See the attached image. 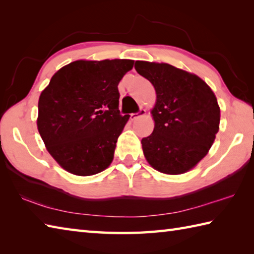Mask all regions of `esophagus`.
<instances>
[{"label": "esophagus", "instance_id": "esophagus-1", "mask_svg": "<svg viewBox=\"0 0 254 254\" xmlns=\"http://www.w3.org/2000/svg\"><path fill=\"white\" fill-rule=\"evenodd\" d=\"M145 113H146V111H145L144 109H139L137 112H135V113H132L130 118H131V120H136L137 118L144 116Z\"/></svg>", "mask_w": 254, "mask_h": 254}]
</instances>
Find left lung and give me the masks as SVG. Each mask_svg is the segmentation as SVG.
Segmentation results:
<instances>
[{"label":"left lung","mask_w":254,"mask_h":254,"mask_svg":"<svg viewBox=\"0 0 254 254\" xmlns=\"http://www.w3.org/2000/svg\"><path fill=\"white\" fill-rule=\"evenodd\" d=\"M134 67L157 95L154 131L142 138L145 157L164 174H185L214 143L220 120L216 97L196 75L170 64L136 61Z\"/></svg>","instance_id":"1"}]
</instances>
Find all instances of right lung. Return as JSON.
Instances as JSON below:
<instances>
[{"instance_id":"right-lung-1","label":"right lung","mask_w":254,"mask_h":254,"mask_svg":"<svg viewBox=\"0 0 254 254\" xmlns=\"http://www.w3.org/2000/svg\"><path fill=\"white\" fill-rule=\"evenodd\" d=\"M133 60L75 61L53 75L38 102V131L66 171L91 176L111 164L128 120L119 110V82Z\"/></svg>"}]
</instances>
